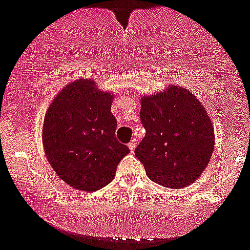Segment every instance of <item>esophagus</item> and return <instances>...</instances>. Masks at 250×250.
<instances>
[{
    "label": "esophagus",
    "mask_w": 250,
    "mask_h": 250,
    "mask_svg": "<svg viewBox=\"0 0 250 250\" xmlns=\"http://www.w3.org/2000/svg\"><path fill=\"white\" fill-rule=\"evenodd\" d=\"M128 147H129L130 152H133V150L135 149V142H129V144H128Z\"/></svg>",
    "instance_id": "obj_1"
}]
</instances>
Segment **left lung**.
Segmentation results:
<instances>
[{
    "mask_svg": "<svg viewBox=\"0 0 250 250\" xmlns=\"http://www.w3.org/2000/svg\"><path fill=\"white\" fill-rule=\"evenodd\" d=\"M140 119L146 136L135 148L148 178L171 188L190 185L209 164L215 145L212 123L188 90L142 97Z\"/></svg>",
    "mask_w": 250,
    "mask_h": 250,
    "instance_id": "obj_1",
    "label": "left lung"
}]
</instances>
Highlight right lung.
<instances>
[{
	"label": "right lung",
	"instance_id": "obj_1",
	"mask_svg": "<svg viewBox=\"0 0 250 250\" xmlns=\"http://www.w3.org/2000/svg\"><path fill=\"white\" fill-rule=\"evenodd\" d=\"M112 95L92 79L65 86L43 120L42 142L49 165L71 188L97 191L114 179L129 148L117 141Z\"/></svg>",
	"mask_w": 250,
	"mask_h": 250
}]
</instances>
